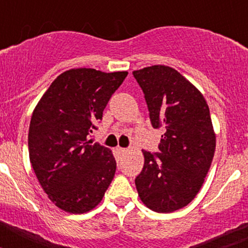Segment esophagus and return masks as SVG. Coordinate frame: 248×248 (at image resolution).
Here are the masks:
<instances>
[{
	"label": "esophagus",
	"mask_w": 248,
	"mask_h": 248,
	"mask_svg": "<svg viewBox=\"0 0 248 248\" xmlns=\"http://www.w3.org/2000/svg\"><path fill=\"white\" fill-rule=\"evenodd\" d=\"M117 153H119V154H125V153H128V150L124 148H117Z\"/></svg>",
	"instance_id": "1"
}]
</instances>
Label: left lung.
<instances>
[{"mask_svg": "<svg viewBox=\"0 0 248 248\" xmlns=\"http://www.w3.org/2000/svg\"><path fill=\"white\" fill-rule=\"evenodd\" d=\"M145 94L153 128L164 129L159 154L143 150L135 179L144 205L169 214L185 207L200 191L216 149L209 105L191 82L168 65L133 72Z\"/></svg>", "mask_w": 248, "mask_h": 248, "instance_id": "left-lung-1", "label": "left lung"}]
</instances>
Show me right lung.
Wrapping results in <instances>:
<instances>
[{
	"label": "right lung",
	"mask_w": 248,
	"mask_h": 248,
	"mask_svg": "<svg viewBox=\"0 0 248 248\" xmlns=\"http://www.w3.org/2000/svg\"><path fill=\"white\" fill-rule=\"evenodd\" d=\"M126 76L128 72L105 73L93 68L65 71L32 113L30 161L48 199L63 211L93 210L113 180V153L88 137Z\"/></svg>",
	"instance_id": "add662e5"
}]
</instances>
